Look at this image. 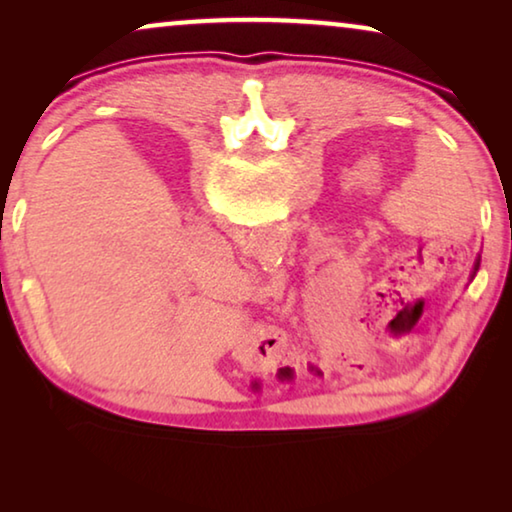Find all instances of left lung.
<instances>
[{
	"label": "left lung",
	"mask_w": 512,
	"mask_h": 512,
	"mask_svg": "<svg viewBox=\"0 0 512 512\" xmlns=\"http://www.w3.org/2000/svg\"><path fill=\"white\" fill-rule=\"evenodd\" d=\"M478 268H480V256L475 258V265H473V272H471V282H473V277L478 275Z\"/></svg>",
	"instance_id": "obj_1"
}]
</instances>
